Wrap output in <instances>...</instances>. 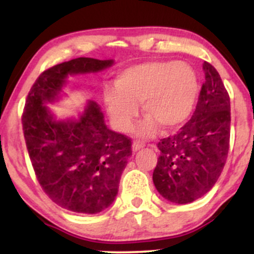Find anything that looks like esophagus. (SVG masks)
Returning a JSON list of instances; mask_svg holds the SVG:
<instances>
[{
  "instance_id": "esophagus-1",
  "label": "esophagus",
  "mask_w": 254,
  "mask_h": 254,
  "mask_svg": "<svg viewBox=\"0 0 254 254\" xmlns=\"http://www.w3.org/2000/svg\"><path fill=\"white\" fill-rule=\"evenodd\" d=\"M144 147V144L142 143V142H139V141H135L132 143V150L133 151H137V150H139V149H142V148Z\"/></svg>"
}]
</instances>
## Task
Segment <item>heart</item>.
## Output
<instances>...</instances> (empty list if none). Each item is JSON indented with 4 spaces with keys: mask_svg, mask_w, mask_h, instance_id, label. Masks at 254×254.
<instances>
[{
    "mask_svg": "<svg viewBox=\"0 0 254 254\" xmlns=\"http://www.w3.org/2000/svg\"><path fill=\"white\" fill-rule=\"evenodd\" d=\"M199 78L185 62L154 61L127 66L116 76L115 87L104 90L107 110L122 131L130 130L138 113L137 103L148 118L139 133L153 135L156 124L168 130L185 123L199 97Z\"/></svg>",
    "mask_w": 254,
    "mask_h": 254,
    "instance_id": "1",
    "label": "heart"
}]
</instances>
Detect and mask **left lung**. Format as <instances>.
I'll use <instances>...</instances> for the list:
<instances>
[{"mask_svg":"<svg viewBox=\"0 0 254 254\" xmlns=\"http://www.w3.org/2000/svg\"><path fill=\"white\" fill-rule=\"evenodd\" d=\"M205 82L190 121L176 135L160 139L153 182L162 197L191 203L209 192L221 176L229 150L230 99L220 74L204 62Z\"/></svg>","mask_w":254,"mask_h":254,"instance_id":"1","label":"left lung"}]
</instances>
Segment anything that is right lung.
I'll list each match as a JSON object with an SVG mask.
<instances>
[{
  "instance_id": "obj_1",
  "label": "right lung",
  "mask_w": 254,
  "mask_h": 254,
  "mask_svg": "<svg viewBox=\"0 0 254 254\" xmlns=\"http://www.w3.org/2000/svg\"><path fill=\"white\" fill-rule=\"evenodd\" d=\"M112 60L80 57L51 66L33 83L22 113V130L34 173L49 198L80 214H98L113 203L132 154L131 138L106 127L90 100L77 119L56 121L46 103L58 99L68 75L97 72Z\"/></svg>"
}]
</instances>
